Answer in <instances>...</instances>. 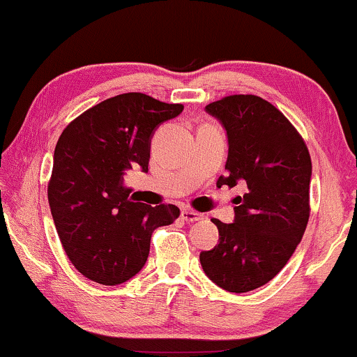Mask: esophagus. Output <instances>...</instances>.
Instances as JSON below:
<instances>
[{"label": "esophagus", "mask_w": 357, "mask_h": 357, "mask_svg": "<svg viewBox=\"0 0 357 357\" xmlns=\"http://www.w3.org/2000/svg\"><path fill=\"white\" fill-rule=\"evenodd\" d=\"M181 220L186 221V222H196V221L203 220V214L192 211V209H183Z\"/></svg>", "instance_id": "obj_1"}]
</instances>
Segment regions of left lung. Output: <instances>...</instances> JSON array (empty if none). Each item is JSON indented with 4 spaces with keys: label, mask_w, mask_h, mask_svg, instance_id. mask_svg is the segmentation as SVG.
<instances>
[{
    "label": "left lung",
    "mask_w": 357,
    "mask_h": 357,
    "mask_svg": "<svg viewBox=\"0 0 357 357\" xmlns=\"http://www.w3.org/2000/svg\"><path fill=\"white\" fill-rule=\"evenodd\" d=\"M206 111L227 132L226 176L218 186L246 183L234 222L213 220L220 243L199 255L206 276L229 293L264 286L284 268L309 221L311 156L303 136L271 102L231 94Z\"/></svg>",
    "instance_id": "obj_1"
}]
</instances>
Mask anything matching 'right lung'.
<instances>
[{
	"label": "right lung",
	"instance_id": "add662e5",
	"mask_svg": "<svg viewBox=\"0 0 357 357\" xmlns=\"http://www.w3.org/2000/svg\"><path fill=\"white\" fill-rule=\"evenodd\" d=\"M183 105L143 93L101 101L64 128L54 148L48 201L64 252L84 278L105 286L143 268L156 227L178 220L174 204L135 203L124 171H148L151 137Z\"/></svg>",
	"mask_w": 357,
	"mask_h": 357
}]
</instances>
